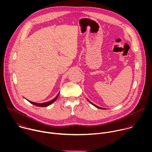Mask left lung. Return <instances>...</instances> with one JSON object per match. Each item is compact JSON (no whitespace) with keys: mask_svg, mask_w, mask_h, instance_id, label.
Returning a JSON list of instances; mask_svg holds the SVG:
<instances>
[{"mask_svg":"<svg viewBox=\"0 0 152 152\" xmlns=\"http://www.w3.org/2000/svg\"><path fill=\"white\" fill-rule=\"evenodd\" d=\"M88 101H89V100H88ZM89 102H90V101H89ZM90 102V103H91V104H93V105H94V106H96V107H97V108H99V109H102V110H104V108H102V107H99V106H96V105H95V104H93V103H91V102Z\"/></svg>","mask_w":152,"mask_h":152,"instance_id":"1","label":"left lung"}]
</instances>
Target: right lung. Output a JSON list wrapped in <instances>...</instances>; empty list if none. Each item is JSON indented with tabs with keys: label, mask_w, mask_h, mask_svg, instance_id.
Instances as JSON below:
<instances>
[{
	"label": "right lung",
	"mask_w": 152,
	"mask_h": 152,
	"mask_svg": "<svg viewBox=\"0 0 152 152\" xmlns=\"http://www.w3.org/2000/svg\"><path fill=\"white\" fill-rule=\"evenodd\" d=\"M58 96H59V93L58 94V95L56 96V97L55 99H53V100H50V101H49V102H48L42 103H35V102H31V101H29V100H28V101L29 102L31 103H32V104H34V105H35V106H39V107H46V106H48L51 104L52 103H53V102L57 99Z\"/></svg>",
	"instance_id": "right-lung-1"
}]
</instances>
